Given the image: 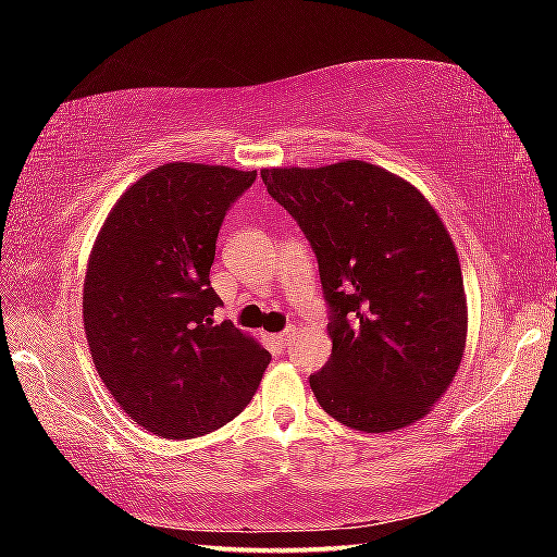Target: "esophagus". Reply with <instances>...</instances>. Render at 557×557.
Wrapping results in <instances>:
<instances>
[{"mask_svg":"<svg viewBox=\"0 0 557 557\" xmlns=\"http://www.w3.org/2000/svg\"><path fill=\"white\" fill-rule=\"evenodd\" d=\"M292 338H295V329H287V332H280L272 336V342H275L280 348H287L292 344Z\"/></svg>","mask_w":557,"mask_h":557,"instance_id":"1","label":"esophagus"}]
</instances>
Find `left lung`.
I'll return each instance as SVG.
<instances>
[{
	"mask_svg": "<svg viewBox=\"0 0 557 557\" xmlns=\"http://www.w3.org/2000/svg\"><path fill=\"white\" fill-rule=\"evenodd\" d=\"M305 231L329 305L332 358L309 379L324 412L361 432L425 418L465 356L457 248L418 188L369 162L262 169Z\"/></svg>",
	"mask_w": 557,
	"mask_h": 557,
	"instance_id": "obj_1",
	"label": "left lung"
}]
</instances>
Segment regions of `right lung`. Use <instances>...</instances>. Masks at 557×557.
<instances>
[{
	"instance_id": "obj_1",
	"label": "right lung",
	"mask_w": 557,
	"mask_h": 557,
	"mask_svg": "<svg viewBox=\"0 0 557 557\" xmlns=\"http://www.w3.org/2000/svg\"><path fill=\"white\" fill-rule=\"evenodd\" d=\"M258 172L172 162L120 196L92 245L83 324L112 398L157 437L223 428L252 400L268 348L231 322L211 287L221 223Z\"/></svg>"
}]
</instances>
